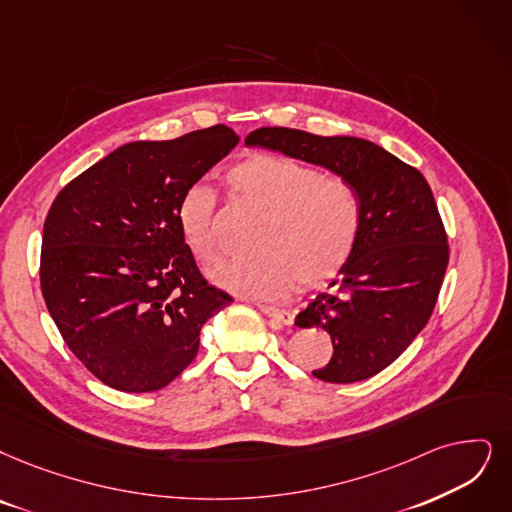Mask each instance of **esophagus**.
<instances>
[{"label":"esophagus","instance_id":"34e87169","mask_svg":"<svg viewBox=\"0 0 512 512\" xmlns=\"http://www.w3.org/2000/svg\"><path fill=\"white\" fill-rule=\"evenodd\" d=\"M258 311L264 313L267 317H271V323L275 327H281V325H292L294 317L290 311L285 309H277V306H271V304H258Z\"/></svg>","mask_w":512,"mask_h":512}]
</instances>
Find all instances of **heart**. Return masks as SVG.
<instances>
[{"label":"heart","mask_w":512,"mask_h":512,"mask_svg":"<svg viewBox=\"0 0 512 512\" xmlns=\"http://www.w3.org/2000/svg\"><path fill=\"white\" fill-rule=\"evenodd\" d=\"M233 201L262 210L258 252L218 262L210 271L220 288L273 300L300 285L334 279L355 254L363 231V199L353 182L323 174L309 163L275 153H254L227 172ZM182 241L199 262L218 256L216 195L193 185L176 210Z\"/></svg>","instance_id":"obj_1"}]
</instances>
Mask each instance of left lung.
Segmentation results:
<instances>
[{
	"label": "left lung",
	"mask_w": 512,
	"mask_h": 512,
	"mask_svg": "<svg viewBox=\"0 0 512 512\" xmlns=\"http://www.w3.org/2000/svg\"><path fill=\"white\" fill-rule=\"evenodd\" d=\"M245 145L332 170L361 193L363 231L353 258L294 323L332 338V359L315 378L349 384L382 372L431 319L447 269V235L426 178L355 136L258 128Z\"/></svg>",
	"instance_id": "8db88e82"
}]
</instances>
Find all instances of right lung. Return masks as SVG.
<instances>
[{
	"label": "right lung",
	"mask_w": 512,
	"mask_h": 512,
	"mask_svg": "<svg viewBox=\"0 0 512 512\" xmlns=\"http://www.w3.org/2000/svg\"><path fill=\"white\" fill-rule=\"evenodd\" d=\"M237 142L222 124L128 142L52 203L39 264L46 306L73 355L115 391L168 386L195 359L203 323L233 302L199 273L176 210Z\"/></svg>",
	"instance_id": "obj_1"
}]
</instances>
